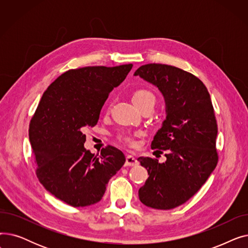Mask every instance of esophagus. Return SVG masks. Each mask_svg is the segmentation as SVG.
Masks as SVG:
<instances>
[{
    "mask_svg": "<svg viewBox=\"0 0 248 248\" xmlns=\"http://www.w3.org/2000/svg\"><path fill=\"white\" fill-rule=\"evenodd\" d=\"M139 164L138 160L134 157L132 155H127L125 158V166L127 167H133V166H137Z\"/></svg>",
    "mask_w": 248,
    "mask_h": 248,
    "instance_id": "1",
    "label": "esophagus"
}]
</instances>
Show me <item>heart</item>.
<instances>
[{
	"mask_svg": "<svg viewBox=\"0 0 248 248\" xmlns=\"http://www.w3.org/2000/svg\"><path fill=\"white\" fill-rule=\"evenodd\" d=\"M133 101L136 104L138 108H140L145 104H155V97L153 93H151L148 89H139L135 91V93L133 94ZM120 139L124 140L126 144L129 146H135L136 141L135 138L132 135H127V134H123L120 136Z\"/></svg>",
	"mask_w": 248,
	"mask_h": 248,
	"instance_id": "obj_1",
	"label": "heart"
}]
</instances>
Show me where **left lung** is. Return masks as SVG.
I'll return each instance as SVG.
<instances>
[{
	"instance_id": "1",
	"label": "left lung",
	"mask_w": 248,
	"mask_h": 248,
	"mask_svg": "<svg viewBox=\"0 0 248 248\" xmlns=\"http://www.w3.org/2000/svg\"><path fill=\"white\" fill-rule=\"evenodd\" d=\"M134 75L158 87L166 103V120L151 147L166 151L167 160L138 159L149 174L139 197L154 209L170 210L194 196L217 165L212 101L198 77L171 65L146 64Z\"/></svg>"
}]
</instances>
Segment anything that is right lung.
Segmentation results:
<instances>
[{"label":"right lung","mask_w":248,"mask_h":248,"mask_svg":"<svg viewBox=\"0 0 248 248\" xmlns=\"http://www.w3.org/2000/svg\"><path fill=\"white\" fill-rule=\"evenodd\" d=\"M133 64L88 66L61 74L43 93L29 126L36 174L44 188L73 207L99 202L109 179L125 162L108 146L100 154L84 148L87 126H94L108 94Z\"/></svg>","instance_id":"obj_1"}]
</instances>
